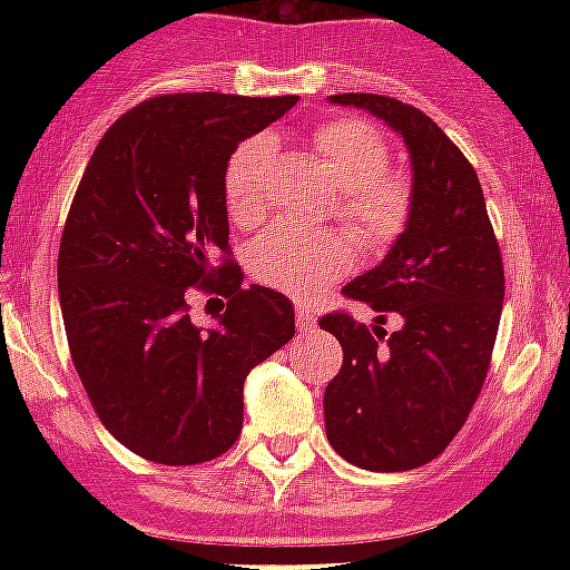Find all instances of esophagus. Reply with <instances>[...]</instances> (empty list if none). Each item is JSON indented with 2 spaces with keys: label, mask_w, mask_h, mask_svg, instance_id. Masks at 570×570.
Returning a JSON list of instances; mask_svg holds the SVG:
<instances>
[{
  "label": "esophagus",
  "mask_w": 570,
  "mask_h": 570,
  "mask_svg": "<svg viewBox=\"0 0 570 570\" xmlns=\"http://www.w3.org/2000/svg\"><path fill=\"white\" fill-rule=\"evenodd\" d=\"M295 316H298V331H311V328H316V316H313V311H307V307H298V313H295Z\"/></svg>",
  "instance_id": "1"
}]
</instances>
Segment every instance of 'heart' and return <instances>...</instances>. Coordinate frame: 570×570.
<instances>
[{
	"instance_id": "b5f03b06",
	"label": "heart",
	"mask_w": 570,
	"mask_h": 570,
	"mask_svg": "<svg viewBox=\"0 0 570 570\" xmlns=\"http://www.w3.org/2000/svg\"><path fill=\"white\" fill-rule=\"evenodd\" d=\"M313 154L340 186V218L357 239L381 248L405 224L407 186L387 171V145L364 120H328L313 129ZM275 141L254 136L236 147L224 171V200L230 222L250 227L268 204V174ZM250 268L263 284L307 298L352 268V245L337 230H311L277 222L250 245Z\"/></svg>"
}]
</instances>
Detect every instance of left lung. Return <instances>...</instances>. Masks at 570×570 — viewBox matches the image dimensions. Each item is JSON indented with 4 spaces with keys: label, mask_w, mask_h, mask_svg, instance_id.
Wrapping results in <instances>:
<instances>
[{
    "label": "left lung",
    "mask_w": 570,
    "mask_h": 570,
    "mask_svg": "<svg viewBox=\"0 0 570 570\" xmlns=\"http://www.w3.org/2000/svg\"><path fill=\"white\" fill-rule=\"evenodd\" d=\"M334 106L370 111L402 138L411 159L407 218L379 266L343 286L375 311L320 322L343 346L325 387V434L355 468H420L446 450L476 402L503 311V257L485 197L459 147L414 106L381 94H337ZM396 315L400 328H380Z\"/></svg>",
    "instance_id": "left-lung-1"
}]
</instances>
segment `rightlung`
Instances as JSON below:
<instances>
[{
    "mask_svg": "<svg viewBox=\"0 0 570 570\" xmlns=\"http://www.w3.org/2000/svg\"><path fill=\"white\" fill-rule=\"evenodd\" d=\"M293 106L156 97L115 120L85 168L58 248V302L94 411L141 459L200 464L230 450L245 379L293 340L286 295L242 289L239 266H215L230 242L227 163ZM189 285L228 295L206 330L185 311Z\"/></svg>",
    "mask_w": 570,
    "mask_h": 570,
    "instance_id": "add662e5",
    "label": "right lung"
}]
</instances>
